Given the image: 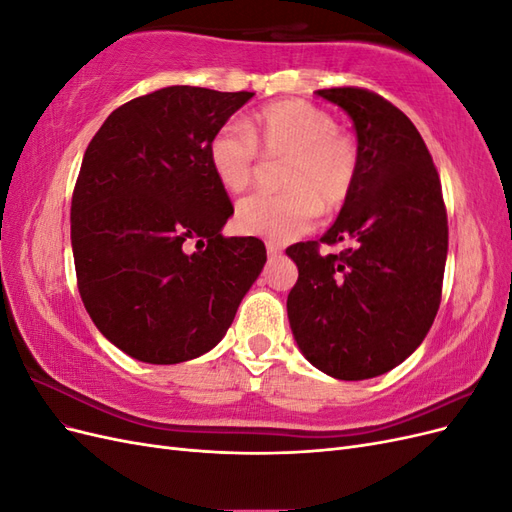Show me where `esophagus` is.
Listing matches in <instances>:
<instances>
[{"mask_svg":"<svg viewBox=\"0 0 512 512\" xmlns=\"http://www.w3.org/2000/svg\"><path fill=\"white\" fill-rule=\"evenodd\" d=\"M267 254L269 256H280L282 254V247L277 245V243H273V241H267Z\"/></svg>","mask_w":512,"mask_h":512,"instance_id":"obj_1","label":"esophagus"}]
</instances>
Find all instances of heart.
I'll use <instances>...</instances> for the list:
<instances>
[{
    "label": "heart",
    "instance_id": "1",
    "mask_svg": "<svg viewBox=\"0 0 512 512\" xmlns=\"http://www.w3.org/2000/svg\"><path fill=\"white\" fill-rule=\"evenodd\" d=\"M209 164L228 192L254 183L260 156L284 160V192L254 194L237 205L235 222L245 235L290 241L314 226L320 209L335 213L354 192L361 153L354 136L337 126L324 108L305 100L262 106L245 123H226L209 141Z\"/></svg>",
    "mask_w": 512,
    "mask_h": 512
}]
</instances>
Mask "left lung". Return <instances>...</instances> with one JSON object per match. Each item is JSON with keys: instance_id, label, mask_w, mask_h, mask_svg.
<instances>
[{"instance_id": "8db88e82", "label": "left lung", "mask_w": 512, "mask_h": 512, "mask_svg": "<svg viewBox=\"0 0 512 512\" xmlns=\"http://www.w3.org/2000/svg\"><path fill=\"white\" fill-rule=\"evenodd\" d=\"M316 94L352 117L359 179L320 241L290 245L299 280L288 320L305 359L337 380L386 374L421 346L438 314L448 252L442 185L414 123L376 91ZM342 244L320 255L319 243Z\"/></svg>"}]
</instances>
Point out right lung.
I'll return each mask as SVG.
<instances>
[{
  "instance_id": "1",
  "label": "right lung",
  "mask_w": 512,
  "mask_h": 512,
  "mask_svg": "<svg viewBox=\"0 0 512 512\" xmlns=\"http://www.w3.org/2000/svg\"><path fill=\"white\" fill-rule=\"evenodd\" d=\"M252 91L173 85L134 98L91 138L74 185L76 284L98 331L153 365L209 352L267 262L232 215L209 141Z\"/></svg>"
}]
</instances>
